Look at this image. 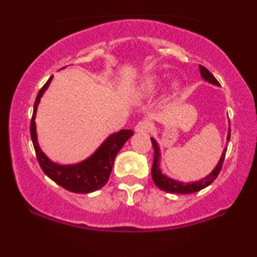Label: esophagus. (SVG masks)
Returning <instances> with one entry per match:
<instances>
[{"label":"esophagus","mask_w":257,"mask_h":257,"mask_svg":"<svg viewBox=\"0 0 257 257\" xmlns=\"http://www.w3.org/2000/svg\"><path fill=\"white\" fill-rule=\"evenodd\" d=\"M151 130V124L149 121H146V120H142V121H139L138 124L136 125V127H135V131L137 132V133H147Z\"/></svg>","instance_id":"obj_1"}]
</instances>
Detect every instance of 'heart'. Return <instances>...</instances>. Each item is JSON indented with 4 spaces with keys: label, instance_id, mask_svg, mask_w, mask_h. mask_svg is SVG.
<instances>
[{
    "label": "heart",
    "instance_id": "heart-1",
    "mask_svg": "<svg viewBox=\"0 0 257 257\" xmlns=\"http://www.w3.org/2000/svg\"><path fill=\"white\" fill-rule=\"evenodd\" d=\"M156 85H157L156 79L146 80V83L143 85V92L145 94H150L151 92H153L154 89H156ZM174 86H177V83L174 84Z\"/></svg>",
    "mask_w": 257,
    "mask_h": 257
}]
</instances>
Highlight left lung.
Returning a JSON list of instances; mask_svg holds the SVG:
<instances>
[{"mask_svg":"<svg viewBox=\"0 0 257 257\" xmlns=\"http://www.w3.org/2000/svg\"><path fill=\"white\" fill-rule=\"evenodd\" d=\"M200 73H201V77L203 80L208 82L213 85L220 86V84L217 80L215 79L212 73H210L208 70H207L205 66L200 65ZM230 139V125L229 128H228V135H227V143L229 142ZM151 142H152V146L154 150V158H153V165H152V171H151V174H152V179L153 182L156 184L157 187H159L161 191H165L167 193H179V194H191V193H195L201 191V189L206 188L207 186H209L212 182L215 180L217 175H219L221 168H222V164L224 160V156H226L227 152V147H224L223 152L221 154V158L219 160V163L214 170L210 172L208 175H206L205 178L200 179L198 181H193V182H184V181H179V180H174L167 175H165L163 172L160 170V149L158 143L156 142V139L151 138Z\"/></svg>","mask_w":257,"mask_h":257,"instance_id":"obj_1","label":"left lung"}]
</instances>
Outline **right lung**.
<instances>
[{
  "mask_svg": "<svg viewBox=\"0 0 257 257\" xmlns=\"http://www.w3.org/2000/svg\"><path fill=\"white\" fill-rule=\"evenodd\" d=\"M52 77L48 79V82L44 84L37 94L34 105L33 118L30 122V136L37 160L44 173L61 187L68 189L70 192L82 193V194L92 193L106 185L112 172V167H113L115 156L124 146V144L133 136V131L120 130L119 132L112 133L89 158L77 164L59 165L51 161L41 150L40 144H38L35 118H36L37 107L41 98L50 85Z\"/></svg>",
  "mask_w": 257,
  "mask_h": 257,
  "instance_id": "add662e5",
  "label": "right lung"
}]
</instances>
